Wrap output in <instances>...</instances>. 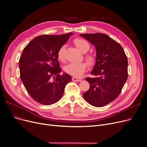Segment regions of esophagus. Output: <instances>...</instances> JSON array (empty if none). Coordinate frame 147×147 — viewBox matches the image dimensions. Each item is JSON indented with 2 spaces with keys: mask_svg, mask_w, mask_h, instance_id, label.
<instances>
[{
  "mask_svg": "<svg viewBox=\"0 0 147 147\" xmlns=\"http://www.w3.org/2000/svg\"><path fill=\"white\" fill-rule=\"evenodd\" d=\"M73 81H76V82H80V81H82V79L76 78V77H73Z\"/></svg>",
  "mask_w": 147,
  "mask_h": 147,
  "instance_id": "esophagus-1",
  "label": "esophagus"
}]
</instances>
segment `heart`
I'll use <instances>...</instances> for the list:
<instances>
[{"instance_id": "heart-1", "label": "heart", "mask_w": 147, "mask_h": 147, "mask_svg": "<svg viewBox=\"0 0 147 147\" xmlns=\"http://www.w3.org/2000/svg\"><path fill=\"white\" fill-rule=\"evenodd\" d=\"M74 43L77 46V48L83 53H86L90 49L89 43L86 40L82 39V38H77L74 41ZM65 49V46L63 45L61 46V48L58 51L57 57L59 61H63L64 59V53ZM85 59L88 64L90 65H93L95 63V58L90 54L86 55L85 56ZM86 67L87 65L84 63H70L65 67L64 69L65 72L73 76L80 77L85 71Z\"/></svg>"}]
</instances>
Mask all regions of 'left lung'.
<instances>
[{
  "label": "left lung",
  "mask_w": 147,
  "mask_h": 147,
  "mask_svg": "<svg viewBox=\"0 0 147 147\" xmlns=\"http://www.w3.org/2000/svg\"><path fill=\"white\" fill-rule=\"evenodd\" d=\"M80 36L95 46L96 62L91 74L86 78L89 89L83 94L90 105L101 107L116 99L127 79V56L121 46L102 33L81 34Z\"/></svg>",
  "instance_id": "obj_1"
}]
</instances>
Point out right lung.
Masks as SVG:
<instances>
[{
	"mask_svg": "<svg viewBox=\"0 0 147 147\" xmlns=\"http://www.w3.org/2000/svg\"><path fill=\"white\" fill-rule=\"evenodd\" d=\"M72 34L37 36L23 50L19 61L20 78L28 94L36 102L45 105L58 102L63 95L66 84L72 81L69 74H59L61 69L57 57L61 46Z\"/></svg>",
	"mask_w": 147,
	"mask_h": 147,
	"instance_id": "add662e5",
	"label": "right lung"
}]
</instances>
